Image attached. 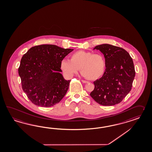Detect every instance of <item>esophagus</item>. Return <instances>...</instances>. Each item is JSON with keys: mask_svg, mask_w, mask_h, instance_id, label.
I'll use <instances>...</instances> for the list:
<instances>
[{"mask_svg": "<svg viewBox=\"0 0 152 152\" xmlns=\"http://www.w3.org/2000/svg\"><path fill=\"white\" fill-rule=\"evenodd\" d=\"M81 81L83 82V83H88V82L87 81H85V80H81Z\"/></svg>", "mask_w": 152, "mask_h": 152, "instance_id": "34e87169", "label": "esophagus"}]
</instances>
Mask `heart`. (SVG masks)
<instances>
[{"mask_svg":"<svg viewBox=\"0 0 152 152\" xmlns=\"http://www.w3.org/2000/svg\"><path fill=\"white\" fill-rule=\"evenodd\" d=\"M106 61L103 54L89 51L79 50L70 56V59H63L60 69L67 77H72L80 68L82 75L89 80H96L104 74Z\"/></svg>","mask_w":152,"mask_h":152,"instance_id":"b5f03b06","label":"heart"}]
</instances>
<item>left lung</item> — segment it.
Masks as SVG:
<instances>
[{
  "label": "left lung",
  "mask_w": 152,
  "mask_h": 152,
  "mask_svg": "<svg viewBox=\"0 0 152 152\" xmlns=\"http://www.w3.org/2000/svg\"><path fill=\"white\" fill-rule=\"evenodd\" d=\"M93 49L103 54L106 69L103 76L93 82L95 87L90 96L100 105H114L132 88L135 76L133 60L125 49L113 45H98Z\"/></svg>",
  "instance_id": "obj_1"
}]
</instances>
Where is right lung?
<instances>
[{"mask_svg":"<svg viewBox=\"0 0 152 152\" xmlns=\"http://www.w3.org/2000/svg\"><path fill=\"white\" fill-rule=\"evenodd\" d=\"M72 49L55 45L33 47L21 58L18 71L22 88L34 104L50 107L66 94L71 80L61 74L60 63Z\"/></svg>","mask_w":152,"mask_h":152,"instance_id":"right-lung-1","label":"right lung"}]
</instances>
